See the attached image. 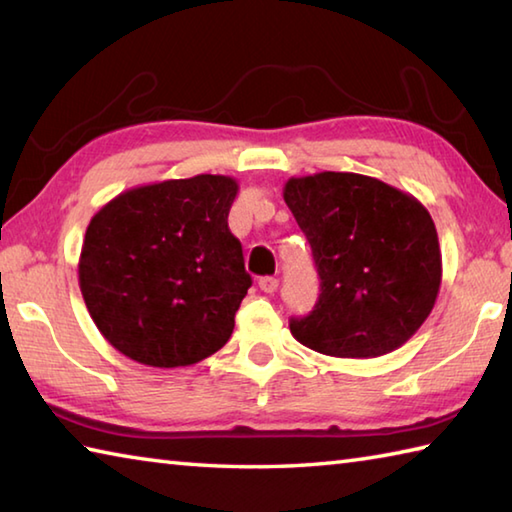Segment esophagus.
<instances>
[{"instance_id":"34e87169","label":"esophagus","mask_w":512,"mask_h":512,"mask_svg":"<svg viewBox=\"0 0 512 512\" xmlns=\"http://www.w3.org/2000/svg\"><path fill=\"white\" fill-rule=\"evenodd\" d=\"M258 287L265 291V294H274V291L278 289V278L274 276H263L258 280Z\"/></svg>"}]
</instances>
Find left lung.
I'll use <instances>...</instances> for the list:
<instances>
[{
  "instance_id": "1",
  "label": "left lung",
  "mask_w": 512,
  "mask_h": 512,
  "mask_svg": "<svg viewBox=\"0 0 512 512\" xmlns=\"http://www.w3.org/2000/svg\"><path fill=\"white\" fill-rule=\"evenodd\" d=\"M283 196L320 276L316 307L291 318V336L333 358H378L402 347L429 318L442 283L426 207L353 172L294 176Z\"/></svg>"
}]
</instances>
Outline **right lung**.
<instances>
[{"instance_id": "obj_1", "label": "right lung", "mask_w": 512, "mask_h": 512, "mask_svg": "<svg viewBox=\"0 0 512 512\" xmlns=\"http://www.w3.org/2000/svg\"><path fill=\"white\" fill-rule=\"evenodd\" d=\"M238 183L198 174L132 187L92 216L79 256L90 318L114 349L174 369L212 356L234 331L252 276L227 216Z\"/></svg>"}]
</instances>
